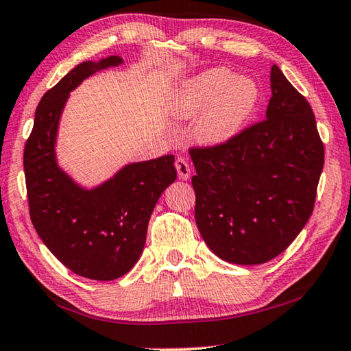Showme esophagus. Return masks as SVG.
<instances>
[{"instance_id":"1","label":"esophagus","mask_w":351,"mask_h":351,"mask_svg":"<svg viewBox=\"0 0 351 351\" xmlns=\"http://www.w3.org/2000/svg\"><path fill=\"white\" fill-rule=\"evenodd\" d=\"M175 167H176V171H178V176H180V180L186 181L191 178V165H189V162L184 158H178L175 162Z\"/></svg>"}]
</instances>
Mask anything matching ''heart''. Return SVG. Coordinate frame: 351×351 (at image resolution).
I'll return each instance as SVG.
<instances>
[{"instance_id":"heart-1","label":"heart","mask_w":351,"mask_h":351,"mask_svg":"<svg viewBox=\"0 0 351 351\" xmlns=\"http://www.w3.org/2000/svg\"><path fill=\"white\" fill-rule=\"evenodd\" d=\"M261 90L252 77L237 76L225 66L189 77L176 88L170 108L178 119L198 117L195 136L206 145H223L254 115Z\"/></svg>"}]
</instances>
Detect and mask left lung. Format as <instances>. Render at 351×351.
I'll return each mask as SVG.
<instances>
[{
	"label": "left lung",
	"instance_id": "obj_1",
	"mask_svg": "<svg viewBox=\"0 0 351 351\" xmlns=\"http://www.w3.org/2000/svg\"><path fill=\"white\" fill-rule=\"evenodd\" d=\"M265 119L223 145L189 149L195 221L220 259L254 265L291 245L314 210L324 142L306 98L276 65Z\"/></svg>",
	"mask_w": 351,
	"mask_h": 351
}]
</instances>
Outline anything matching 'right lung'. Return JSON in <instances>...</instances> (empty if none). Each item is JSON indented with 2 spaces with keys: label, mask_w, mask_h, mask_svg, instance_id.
I'll return each instance as SVG.
<instances>
[{
  "label": "right lung",
  "mask_w": 351,
  "mask_h": 351,
  "mask_svg": "<svg viewBox=\"0 0 351 351\" xmlns=\"http://www.w3.org/2000/svg\"><path fill=\"white\" fill-rule=\"evenodd\" d=\"M123 62H82L42 97L23 154L29 215L38 237L66 269L98 281L123 276L141 258L148 220L176 180L175 156L134 162L86 191L56 164L54 143L69 93L98 70Z\"/></svg>",
  "instance_id": "right-lung-1"
}]
</instances>
